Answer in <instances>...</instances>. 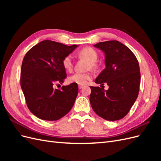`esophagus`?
I'll list each match as a JSON object with an SVG mask.
<instances>
[{
    "label": "esophagus",
    "mask_w": 161,
    "mask_h": 161,
    "mask_svg": "<svg viewBox=\"0 0 161 161\" xmlns=\"http://www.w3.org/2000/svg\"><path fill=\"white\" fill-rule=\"evenodd\" d=\"M83 86H84V85H79V88L80 89H82V87H83Z\"/></svg>",
    "instance_id": "esophagus-1"
}]
</instances>
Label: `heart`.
Returning a JSON list of instances; mask_svg holds the SVG:
<instances>
[{
	"instance_id": "obj_1",
	"label": "heart",
	"mask_w": 161,
	"mask_h": 161,
	"mask_svg": "<svg viewBox=\"0 0 161 161\" xmlns=\"http://www.w3.org/2000/svg\"><path fill=\"white\" fill-rule=\"evenodd\" d=\"M79 54L80 57L84 58L90 62L91 68L95 66V62L97 61L98 54L97 52L91 47H85L82 49ZM62 66L67 71H71L73 68L72 57L70 55L66 56L62 60ZM92 79V75L89 72H76L69 77V82L70 83H76L79 85L86 84Z\"/></svg>"
}]
</instances>
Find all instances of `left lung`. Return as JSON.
Here are the masks:
<instances>
[{"label": "left lung", "mask_w": 161, "mask_h": 161, "mask_svg": "<svg viewBox=\"0 0 161 161\" xmlns=\"http://www.w3.org/2000/svg\"><path fill=\"white\" fill-rule=\"evenodd\" d=\"M94 47L105 53V69L95 82L106 83L108 90L91 86L90 103L95 113L108 121L122 119L137 99L140 83L137 58L121 42L112 40L99 42Z\"/></svg>", "instance_id": "obj_1"}]
</instances>
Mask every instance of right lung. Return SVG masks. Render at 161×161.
<instances>
[{
  "instance_id": "obj_1",
  "label": "right lung",
  "mask_w": 161,
  "mask_h": 161,
  "mask_svg": "<svg viewBox=\"0 0 161 161\" xmlns=\"http://www.w3.org/2000/svg\"><path fill=\"white\" fill-rule=\"evenodd\" d=\"M79 46L44 40L34 46L23 58L21 86L31 113L43 120L56 121L74 105L79 87L76 83L53 88L66 77L62 60Z\"/></svg>"
}]
</instances>
